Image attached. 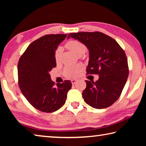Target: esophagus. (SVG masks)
<instances>
[{"label":"esophagus","instance_id":"esophagus-1","mask_svg":"<svg viewBox=\"0 0 146 146\" xmlns=\"http://www.w3.org/2000/svg\"><path fill=\"white\" fill-rule=\"evenodd\" d=\"M77 80H76V79H73V80H71V83H72V84H75L76 82H77Z\"/></svg>","mask_w":146,"mask_h":146}]
</instances>
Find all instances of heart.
Here are the masks:
<instances>
[{
	"label": "heart",
	"mask_w": 146,
	"mask_h": 146,
	"mask_svg": "<svg viewBox=\"0 0 146 146\" xmlns=\"http://www.w3.org/2000/svg\"><path fill=\"white\" fill-rule=\"evenodd\" d=\"M66 46L67 48L70 49L73 53H75L76 55L78 56L83 55V54L86 52V50H87V48H86L84 44L81 42L80 41L76 40H72L66 43ZM61 51V47H58L55 50V58L56 62L58 61L59 59H60ZM82 69V66L79 65L68 66L65 68L64 73H65L66 75L67 76H69V77H76V76H77L78 75L79 73L80 72Z\"/></svg>",
	"instance_id": "1"
}]
</instances>
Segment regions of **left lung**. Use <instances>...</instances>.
<instances>
[{
    "instance_id": "obj_1",
    "label": "left lung",
    "mask_w": 146,
    "mask_h": 146,
    "mask_svg": "<svg viewBox=\"0 0 146 146\" xmlns=\"http://www.w3.org/2000/svg\"><path fill=\"white\" fill-rule=\"evenodd\" d=\"M70 37L84 44L90 51L88 75H99L96 82L86 80L82 91L85 102L96 109L110 107L120 97L129 75L124 51L114 38L102 32L71 33Z\"/></svg>"
}]
</instances>
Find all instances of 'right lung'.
Masks as SVG:
<instances>
[{
  "label": "right lung",
  "instance_id": "right-lung-1",
  "mask_svg": "<svg viewBox=\"0 0 146 146\" xmlns=\"http://www.w3.org/2000/svg\"><path fill=\"white\" fill-rule=\"evenodd\" d=\"M67 34H49L28 46L18 63V83L21 92L31 106L42 112L52 113L66 102L70 80L56 84L49 72L56 67L55 52Z\"/></svg>",
  "mask_w": 146,
  "mask_h": 146
}]
</instances>
